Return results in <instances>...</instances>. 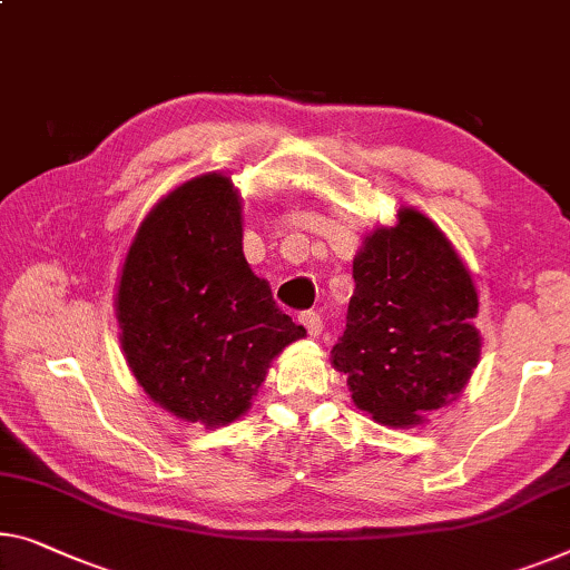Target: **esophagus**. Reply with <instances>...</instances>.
<instances>
[{"mask_svg":"<svg viewBox=\"0 0 570 570\" xmlns=\"http://www.w3.org/2000/svg\"><path fill=\"white\" fill-rule=\"evenodd\" d=\"M299 322H302L304 327H307L309 335H320V333H322V317H320V312H314V309L302 312V314H299Z\"/></svg>","mask_w":570,"mask_h":570,"instance_id":"obj_1","label":"esophagus"}]
</instances>
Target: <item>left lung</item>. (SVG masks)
<instances>
[{"label": "left lung", "mask_w": 570, "mask_h": 570, "mask_svg": "<svg viewBox=\"0 0 570 570\" xmlns=\"http://www.w3.org/2000/svg\"><path fill=\"white\" fill-rule=\"evenodd\" d=\"M333 363L373 420L406 428L469 384L481 337L479 296L448 237L414 209L366 237Z\"/></svg>", "instance_id": "8db88e82"}]
</instances>
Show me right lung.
<instances>
[{
  "label": "right lung",
  "mask_w": 570,
  "mask_h": 570,
  "mask_svg": "<svg viewBox=\"0 0 570 570\" xmlns=\"http://www.w3.org/2000/svg\"><path fill=\"white\" fill-rule=\"evenodd\" d=\"M117 320L146 394L207 428L240 417L271 358L304 337L245 261L240 197L219 174L153 207L125 258Z\"/></svg>",
  "instance_id": "right-lung-1"
}]
</instances>
